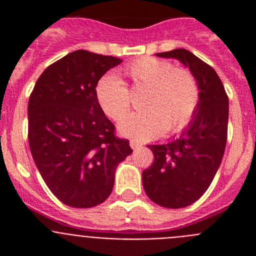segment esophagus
Here are the masks:
<instances>
[{
    "mask_svg": "<svg viewBox=\"0 0 256 256\" xmlns=\"http://www.w3.org/2000/svg\"><path fill=\"white\" fill-rule=\"evenodd\" d=\"M130 146L133 148V150H136V148H141L142 144H140L138 141H134V140H130Z\"/></svg>",
    "mask_w": 256,
    "mask_h": 256,
    "instance_id": "1",
    "label": "esophagus"
}]
</instances>
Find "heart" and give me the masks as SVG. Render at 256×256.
Listing matches in <instances>:
<instances>
[{
  "mask_svg": "<svg viewBox=\"0 0 256 256\" xmlns=\"http://www.w3.org/2000/svg\"><path fill=\"white\" fill-rule=\"evenodd\" d=\"M138 88H148L142 106L146 110L132 112L118 124L122 136L136 140H152L165 130H183L195 114L200 91L195 76L187 69L173 68L169 61L155 58L137 60L124 69ZM97 102L114 120L120 119L130 106L126 86L114 74H108L96 86Z\"/></svg>",
  "mask_w": 256,
  "mask_h": 256,
  "instance_id": "heart-1",
  "label": "heart"
}]
</instances>
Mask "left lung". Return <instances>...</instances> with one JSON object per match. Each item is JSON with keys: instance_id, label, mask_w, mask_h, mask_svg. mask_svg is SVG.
I'll return each mask as SVG.
<instances>
[{"instance_id": "obj_1", "label": "left lung", "mask_w": 256, "mask_h": 256, "mask_svg": "<svg viewBox=\"0 0 256 256\" xmlns=\"http://www.w3.org/2000/svg\"><path fill=\"white\" fill-rule=\"evenodd\" d=\"M177 58L195 76L200 98L195 114L180 137L148 144L154 162L142 172V183L151 201L180 209L194 204L214 180L227 142L228 96L216 70L184 48L155 54Z\"/></svg>"}]
</instances>
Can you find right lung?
<instances>
[{
  "instance_id": "1",
  "label": "right lung",
  "mask_w": 256,
  "mask_h": 256,
  "mask_svg": "<svg viewBox=\"0 0 256 256\" xmlns=\"http://www.w3.org/2000/svg\"><path fill=\"white\" fill-rule=\"evenodd\" d=\"M120 58L76 50L40 74L28 104L32 156L51 192L72 208H94L110 196L119 162L132 154L128 140L96 98L101 76Z\"/></svg>"
}]
</instances>
